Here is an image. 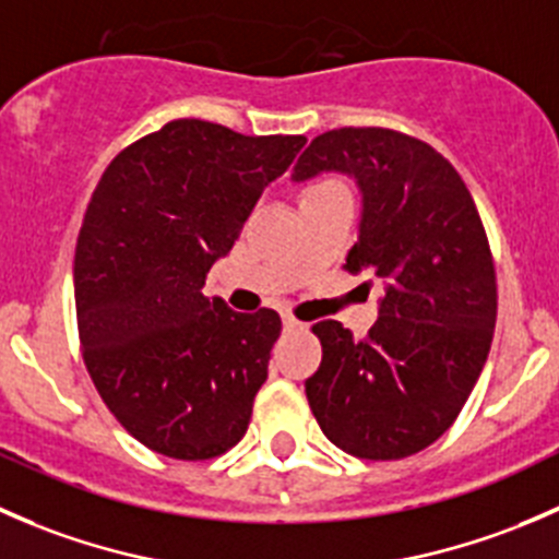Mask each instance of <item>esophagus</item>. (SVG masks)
Listing matches in <instances>:
<instances>
[{
  "instance_id": "obj_1",
  "label": "esophagus",
  "mask_w": 559,
  "mask_h": 559,
  "mask_svg": "<svg viewBox=\"0 0 559 559\" xmlns=\"http://www.w3.org/2000/svg\"><path fill=\"white\" fill-rule=\"evenodd\" d=\"M302 321L297 319L295 313H284V330H289V332H295V330H302Z\"/></svg>"
}]
</instances>
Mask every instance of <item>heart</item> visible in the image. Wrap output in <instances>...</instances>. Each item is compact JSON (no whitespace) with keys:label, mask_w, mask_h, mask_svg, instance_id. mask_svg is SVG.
I'll list each match as a JSON object with an SVG mask.
<instances>
[{"label":"heart","mask_w":559,"mask_h":559,"mask_svg":"<svg viewBox=\"0 0 559 559\" xmlns=\"http://www.w3.org/2000/svg\"><path fill=\"white\" fill-rule=\"evenodd\" d=\"M326 189H343V183H337L335 178H324V180H316V183L308 186L306 194H313V191H326Z\"/></svg>","instance_id":"b5f03b06"}]
</instances>
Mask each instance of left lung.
Listing matches in <instances>:
<instances>
[{
	"label": "left lung",
	"instance_id": "8db88e82",
	"mask_svg": "<svg viewBox=\"0 0 559 559\" xmlns=\"http://www.w3.org/2000/svg\"><path fill=\"white\" fill-rule=\"evenodd\" d=\"M348 173L362 189L359 240L343 267L384 284L379 321L354 341L319 321L306 381L321 432L359 460H403L436 443L471 397L498 319V278L465 180L432 145L381 127L311 140L295 178Z\"/></svg>",
	"mask_w": 559,
	"mask_h": 559
}]
</instances>
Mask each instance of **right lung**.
Returning a JSON list of instances; mask_svg holds the SVG:
<instances>
[{
  "instance_id": "right-lung-1",
  "label": "right lung",
  "mask_w": 559,
  "mask_h": 559,
  "mask_svg": "<svg viewBox=\"0 0 559 559\" xmlns=\"http://www.w3.org/2000/svg\"><path fill=\"white\" fill-rule=\"evenodd\" d=\"M302 134L178 118L107 165L75 248L83 362L123 430L173 460H213L246 436L281 316L202 295Z\"/></svg>"
}]
</instances>
